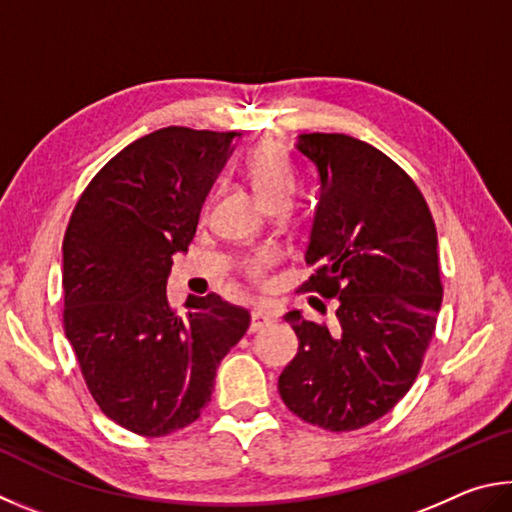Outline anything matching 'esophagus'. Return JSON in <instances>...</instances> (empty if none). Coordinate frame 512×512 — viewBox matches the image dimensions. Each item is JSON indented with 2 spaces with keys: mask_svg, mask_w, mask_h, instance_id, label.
Returning a JSON list of instances; mask_svg holds the SVG:
<instances>
[{
  "mask_svg": "<svg viewBox=\"0 0 512 512\" xmlns=\"http://www.w3.org/2000/svg\"><path fill=\"white\" fill-rule=\"evenodd\" d=\"M272 324V317L267 315L263 308H256L251 310V326H249V333H258V330L270 326Z\"/></svg>",
  "mask_w": 512,
  "mask_h": 512,
  "instance_id": "esophagus-1",
  "label": "esophagus"
}]
</instances>
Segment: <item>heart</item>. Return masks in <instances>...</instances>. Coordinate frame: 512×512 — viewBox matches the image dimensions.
<instances>
[{
	"mask_svg": "<svg viewBox=\"0 0 512 512\" xmlns=\"http://www.w3.org/2000/svg\"><path fill=\"white\" fill-rule=\"evenodd\" d=\"M245 173L249 177L251 186L265 206L274 202H290L294 191V175L279 150L274 146H256L245 159ZM267 267H270V258L265 254H254L242 261L240 272L251 283H261L265 279Z\"/></svg>",
	"mask_w": 512,
	"mask_h": 512,
	"instance_id": "1",
	"label": "heart"
}]
</instances>
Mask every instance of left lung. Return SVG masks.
<instances>
[{"mask_svg": "<svg viewBox=\"0 0 512 512\" xmlns=\"http://www.w3.org/2000/svg\"><path fill=\"white\" fill-rule=\"evenodd\" d=\"M297 148L321 182L306 251L315 274L299 292L339 306L335 326L285 315L299 351L279 393L306 423L353 432L389 414L423 366L443 301L436 224L414 179L371 143L312 132Z\"/></svg>", "mask_w": 512, "mask_h": 512, "instance_id": "8db88e82", "label": "left lung"}]
</instances>
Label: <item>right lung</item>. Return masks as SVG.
<instances>
[{"mask_svg": "<svg viewBox=\"0 0 512 512\" xmlns=\"http://www.w3.org/2000/svg\"><path fill=\"white\" fill-rule=\"evenodd\" d=\"M238 132L170 125L98 170L62 240V326L103 414L159 438L195 423L215 371L249 328L218 294L170 306V256L186 251L215 175Z\"/></svg>", "mask_w": 512, "mask_h": 512, "instance_id": "right-lung-1", "label": "right lung"}]
</instances>
